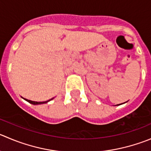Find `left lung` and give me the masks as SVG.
<instances>
[{
    "instance_id": "obj_1",
    "label": "left lung",
    "mask_w": 151,
    "mask_h": 151,
    "mask_svg": "<svg viewBox=\"0 0 151 151\" xmlns=\"http://www.w3.org/2000/svg\"><path fill=\"white\" fill-rule=\"evenodd\" d=\"M119 105H120V104H119Z\"/></svg>"
}]
</instances>
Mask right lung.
<instances>
[{
	"label": "right lung",
	"instance_id": "add662e5",
	"mask_svg": "<svg viewBox=\"0 0 151 151\" xmlns=\"http://www.w3.org/2000/svg\"><path fill=\"white\" fill-rule=\"evenodd\" d=\"M23 99H25L26 101H27V102H29V103L32 104V105H40V104H44V103H47L48 102H49V101L52 100V99H54V98H52V99H49V100L47 101H45V102H35V101H32V100H29V99H25V98H23Z\"/></svg>",
	"mask_w": 151,
	"mask_h": 151
}]
</instances>
